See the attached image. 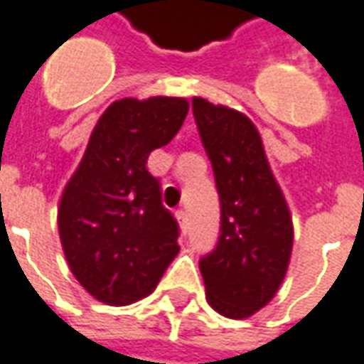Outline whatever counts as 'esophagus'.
<instances>
[{"mask_svg": "<svg viewBox=\"0 0 364 364\" xmlns=\"http://www.w3.org/2000/svg\"><path fill=\"white\" fill-rule=\"evenodd\" d=\"M175 216H177V220L181 224L183 232H187V220H189V218H187V210H185V208H179V210L175 213Z\"/></svg>", "mask_w": 364, "mask_h": 364, "instance_id": "esophagus-1", "label": "esophagus"}]
</instances>
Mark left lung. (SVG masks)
Listing matches in <instances>:
<instances>
[{
    "mask_svg": "<svg viewBox=\"0 0 364 364\" xmlns=\"http://www.w3.org/2000/svg\"><path fill=\"white\" fill-rule=\"evenodd\" d=\"M193 114L220 197V236L198 267L208 304L244 320L281 287L292 252V218L252 120L203 97L193 99Z\"/></svg>",
    "mask_w": 364,
    "mask_h": 364,
    "instance_id": "left-lung-1",
    "label": "left lung"
}]
</instances>
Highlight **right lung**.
Here are the masks:
<instances>
[{"label":"right lung","mask_w":364,"mask_h":364,"mask_svg":"<svg viewBox=\"0 0 364 364\" xmlns=\"http://www.w3.org/2000/svg\"><path fill=\"white\" fill-rule=\"evenodd\" d=\"M187 112L183 97L111 103L62 193L64 255L99 302L127 306L148 296L179 253V224L146 164L150 151L171 142Z\"/></svg>","instance_id":"obj_1"}]
</instances>
